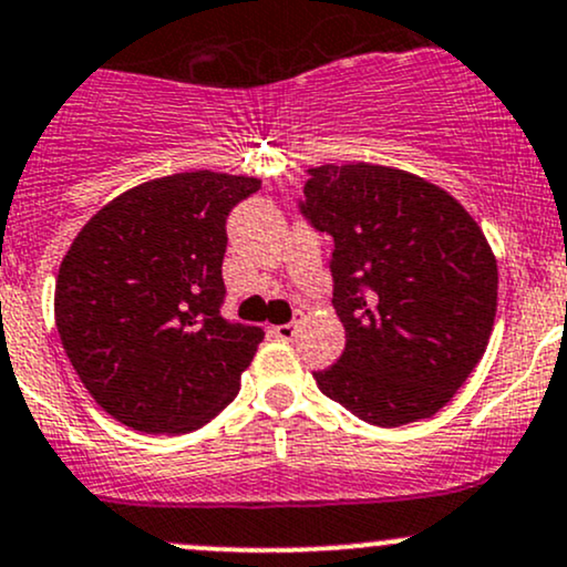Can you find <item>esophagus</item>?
<instances>
[{"label":"esophagus","mask_w":567,"mask_h":567,"mask_svg":"<svg viewBox=\"0 0 567 567\" xmlns=\"http://www.w3.org/2000/svg\"><path fill=\"white\" fill-rule=\"evenodd\" d=\"M271 333L277 336L279 341H293L296 333H298V326H296V322H285V326H274Z\"/></svg>","instance_id":"1"}]
</instances>
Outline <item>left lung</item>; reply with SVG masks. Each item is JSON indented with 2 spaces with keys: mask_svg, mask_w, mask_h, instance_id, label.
Wrapping results in <instances>:
<instances>
[{
  "mask_svg": "<svg viewBox=\"0 0 567 567\" xmlns=\"http://www.w3.org/2000/svg\"><path fill=\"white\" fill-rule=\"evenodd\" d=\"M301 213L333 236V307L347 344L315 371L322 395L379 427L427 420L487 350L497 260L439 185L377 164L309 169Z\"/></svg>",
  "mask_w": 567,
  "mask_h": 567,
  "instance_id": "1",
  "label": "left lung"
}]
</instances>
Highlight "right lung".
<instances>
[{"label":"right lung","mask_w":567,"mask_h":567,"mask_svg":"<svg viewBox=\"0 0 567 567\" xmlns=\"http://www.w3.org/2000/svg\"><path fill=\"white\" fill-rule=\"evenodd\" d=\"M258 177L183 172L121 193L55 277V328L93 401L140 433H190L239 393L264 331L223 320L226 217Z\"/></svg>","instance_id":"add662e5"}]
</instances>
